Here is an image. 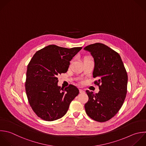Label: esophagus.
<instances>
[{"label":"esophagus","mask_w":146,"mask_h":146,"mask_svg":"<svg viewBox=\"0 0 146 146\" xmlns=\"http://www.w3.org/2000/svg\"><path fill=\"white\" fill-rule=\"evenodd\" d=\"M79 92L80 94H83V93H84V91L83 90H82V89H79Z\"/></svg>","instance_id":"34e87169"}]
</instances>
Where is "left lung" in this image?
<instances>
[{
    "label": "left lung",
    "mask_w": 146,
    "mask_h": 146,
    "mask_svg": "<svg viewBox=\"0 0 146 146\" xmlns=\"http://www.w3.org/2000/svg\"><path fill=\"white\" fill-rule=\"evenodd\" d=\"M94 60L93 78L99 91H86L88 101L85 110L93 120L106 121L114 116L121 107L125 98L128 76L119 54L102 43H96L84 48Z\"/></svg>",
    "instance_id": "8db88e82"
}]
</instances>
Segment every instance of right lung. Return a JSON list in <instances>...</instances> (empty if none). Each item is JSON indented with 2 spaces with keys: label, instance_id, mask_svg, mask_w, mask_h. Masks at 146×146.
<instances>
[{
  "label": "right lung",
  "instance_id": "1",
  "mask_svg": "<svg viewBox=\"0 0 146 146\" xmlns=\"http://www.w3.org/2000/svg\"><path fill=\"white\" fill-rule=\"evenodd\" d=\"M82 47L67 48L49 45L37 51L27 70L26 92L35 113L46 121L62 117L79 91L70 84L64 90L58 85V75L66 73L70 61Z\"/></svg>",
  "mask_w": 146,
  "mask_h": 146
}]
</instances>
